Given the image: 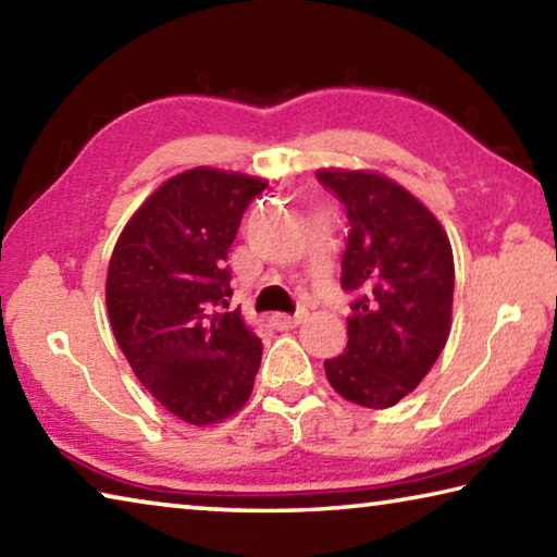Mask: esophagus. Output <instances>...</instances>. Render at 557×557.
Returning <instances> with one entry per match:
<instances>
[{"instance_id": "obj_1", "label": "esophagus", "mask_w": 557, "mask_h": 557, "mask_svg": "<svg viewBox=\"0 0 557 557\" xmlns=\"http://www.w3.org/2000/svg\"><path fill=\"white\" fill-rule=\"evenodd\" d=\"M301 319H305V312H297V314H272L270 317V326L277 329V332H287V329H295Z\"/></svg>"}]
</instances>
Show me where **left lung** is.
<instances>
[{
  "label": "left lung",
  "instance_id": "obj_1",
  "mask_svg": "<svg viewBox=\"0 0 557 557\" xmlns=\"http://www.w3.org/2000/svg\"><path fill=\"white\" fill-rule=\"evenodd\" d=\"M346 211L342 287L348 344L324 361L342 398L391 408L414 391L447 344L455 260L447 233L412 194L373 172L319 169Z\"/></svg>",
  "mask_w": 557,
  "mask_h": 557
}]
</instances>
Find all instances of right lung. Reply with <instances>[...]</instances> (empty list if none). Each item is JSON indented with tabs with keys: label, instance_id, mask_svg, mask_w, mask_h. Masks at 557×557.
Masks as SVG:
<instances>
[{
	"label": "right lung",
	"instance_id": "add662e5",
	"mask_svg": "<svg viewBox=\"0 0 557 557\" xmlns=\"http://www.w3.org/2000/svg\"><path fill=\"white\" fill-rule=\"evenodd\" d=\"M268 182L196 166L164 182L120 233L106 301L122 354L145 388L188 425L248 403L262 344L228 307V250Z\"/></svg>",
	"mask_w": 557,
	"mask_h": 557
}]
</instances>
